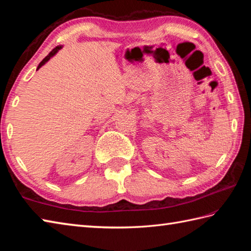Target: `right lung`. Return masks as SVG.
<instances>
[{"instance_id":"obj_1","label":"right lung","mask_w":251,"mask_h":251,"mask_svg":"<svg viewBox=\"0 0 251 251\" xmlns=\"http://www.w3.org/2000/svg\"><path fill=\"white\" fill-rule=\"evenodd\" d=\"M61 49V46H56L55 47V49L54 50H52L50 52V54L49 55H47L45 58H44V59L43 60H42L41 62H40V65L39 66H37V70H39V69L42 67V66H43L44 65V63L46 62V61H49L50 59V57H52V56H54L55 54H56V52L58 51V50H59Z\"/></svg>"}]
</instances>
